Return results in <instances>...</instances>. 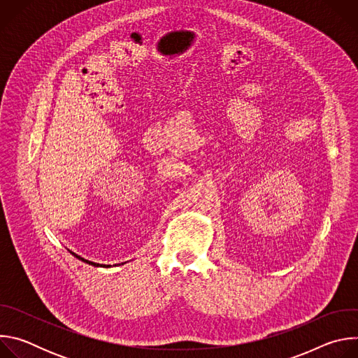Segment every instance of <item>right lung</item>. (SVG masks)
Returning <instances> with one entry per match:
<instances>
[{
    "mask_svg": "<svg viewBox=\"0 0 358 358\" xmlns=\"http://www.w3.org/2000/svg\"><path fill=\"white\" fill-rule=\"evenodd\" d=\"M72 255H73V257H76L78 259H80V261H83V262H86V264H89V265H93V266H99V264H94V262H89V261H86V259L80 258V257H79V255H76V253H73V252H72Z\"/></svg>",
    "mask_w": 358,
    "mask_h": 358,
    "instance_id": "1",
    "label": "right lung"
}]
</instances>
